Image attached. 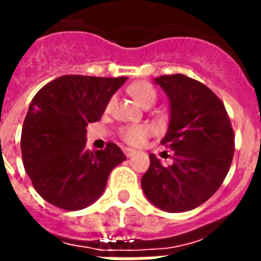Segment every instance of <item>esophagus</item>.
<instances>
[{
  "label": "esophagus",
  "instance_id": "34e87169",
  "mask_svg": "<svg viewBox=\"0 0 261 261\" xmlns=\"http://www.w3.org/2000/svg\"><path fill=\"white\" fill-rule=\"evenodd\" d=\"M124 155L127 156V158H133V156L136 155L137 153V150H134V149H130V148H124Z\"/></svg>",
  "mask_w": 261,
  "mask_h": 261
}]
</instances>
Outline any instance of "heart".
<instances>
[{
	"label": "heart",
	"instance_id": "heart-1",
	"mask_svg": "<svg viewBox=\"0 0 261 261\" xmlns=\"http://www.w3.org/2000/svg\"><path fill=\"white\" fill-rule=\"evenodd\" d=\"M130 94L144 108H150V106L155 105L156 101H158V91H156V88L146 82H140L133 84L130 87ZM111 105L112 101H109L108 108H111ZM149 127L142 124L124 125V127H121L120 130H119V136H120L121 140L124 141L125 144L133 146L144 144L146 138L149 137Z\"/></svg>",
	"mask_w": 261,
	"mask_h": 261
}]
</instances>
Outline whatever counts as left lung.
I'll return each mask as SVG.
<instances>
[{
    "label": "left lung",
    "mask_w": 261,
    "mask_h": 261,
    "mask_svg": "<svg viewBox=\"0 0 261 261\" xmlns=\"http://www.w3.org/2000/svg\"><path fill=\"white\" fill-rule=\"evenodd\" d=\"M170 101V123L162 144L173 150V165L149 155L141 178L156 207L188 212L209 199L232 163L235 136L225 106L209 87L184 74L155 79Z\"/></svg>",
    "instance_id": "left-lung-1"
}]
</instances>
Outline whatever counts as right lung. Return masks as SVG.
<instances>
[{
	"label": "right lung",
	"mask_w": 261,
	"mask_h": 261,
	"mask_svg": "<svg viewBox=\"0 0 261 261\" xmlns=\"http://www.w3.org/2000/svg\"><path fill=\"white\" fill-rule=\"evenodd\" d=\"M127 77L67 74L34 95L20 138L22 159L34 190L63 210H82L105 191L108 177L125 160L113 142L86 149V127L101 119Z\"/></svg>",
	"instance_id": "1"
}]
</instances>
